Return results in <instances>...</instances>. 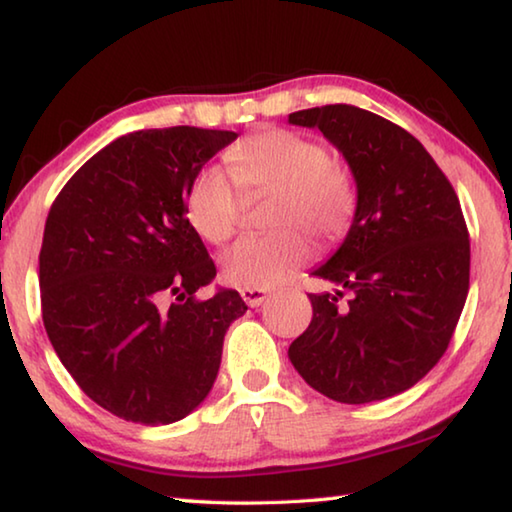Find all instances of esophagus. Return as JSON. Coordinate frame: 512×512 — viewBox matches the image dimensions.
Instances as JSON below:
<instances>
[{
  "label": "esophagus",
  "mask_w": 512,
  "mask_h": 512,
  "mask_svg": "<svg viewBox=\"0 0 512 512\" xmlns=\"http://www.w3.org/2000/svg\"><path fill=\"white\" fill-rule=\"evenodd\" d=\"M241 298L248 307H259L268 298L266 289H241Z\"/></svg>",
  "instance_id": "esophagus-1"
}]
</instances>
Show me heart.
Here are the masks:
<instances>
[{
	"label": "heart",
	"instance_id": "heart-1",
	"mask_svg": "<svg viewBox=\"0 0 512 512\" xmlns=\"http://www.w3.org/2000/svg\"><path fill=\"white\" fill-rule=\"evenodd\" d=\"M230 174L210 164L187 189V221L210 244L237 230L244 194H275L273 235L246 237L221 257V280L239 289H268L307 264L314 244L305 230L334 241L350 230L357 192L323 144L287 128H264L225 153Z\"/></svg>",
	"mask_w": 512,
	"mask_h": 512
}]
</instances>
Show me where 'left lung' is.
Segmentation results:
<instances>
[{
  "mask_svg": "<svg viewBox=\"0 0 512 512\" xmlns=\"http://www.w3.org/2000/svg\"><path fill=\"white\" fill-rule=\"evenodd\" d=\"M289 121L316 126L345 155L359 194L343 246L314 271L339 291L309 293L314 316L289 359L329 400H386L436 366L461 318L470 289L461 203L427 149L375 112L332 103Z\"/></svg>",
  "mask_w": 512,
  "mask_h": 512,
  "instance_id": "8db88e82",
  "label": "left lung"
}]
</instances>
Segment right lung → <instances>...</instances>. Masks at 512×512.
Returning <instances> with one entry per match:
<instances>
[{"label": "right lung", "mask_w": 512, "mask_h": 512, "mask_svg": "<svg viewBox=\"0 0 512 512\" xmlns=\"http://www.w3.org/2000/svg\"><path fill=\"white\" fill-rule=\"evenodd\" d=\"M232 131L149 128L117 137L67 180L40 248L51 345L81 391L117 418L169 424L205 400L237 291H196L216 266L185 212L187 189Z\"/></svg>", "instance_id": "add662e5"}]
</instances>
